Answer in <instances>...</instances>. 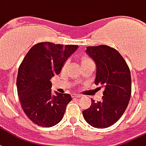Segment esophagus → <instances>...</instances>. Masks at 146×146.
<instances>
[{
  "label": "esophagus",
  "mask_w": 146,
  "mask_h": 146,
  "mask_svg": "<svg viewBox=\"0 0 146 146\" xmlns=\"http://www.w3.org/2000/svg\"><path fill=\"white\" fill-rule=\"evenodd\" d=\"M73 97V98H80V97H81V95L80 94H74Z\"/></svg>",
  "instance_id": "34e87169"
}]
</instances>
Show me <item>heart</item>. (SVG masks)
I'll return each instance as SVG.
<instances>
[{
	"instance_id": "1",
	"label": "heart",
	"mask_w": 146,
	"mask_h": 146,
	"mask_svg": "<svg viewBox=\"0 0 146 146\" xmlns=\"http://www.w3.org/2000/svg\"><path fill=\"white\" fill-rule=\"evenodd\" d=\"M90 62H92V61H91L90 59H88V58H84V59H83V61H82V64L84 65V64H87V63H90ZM67 65H68V61H66V62L64 63V65H63V67H62V69H63V70L66 69V66H67Z\"/></svg>"
}]
</instances>
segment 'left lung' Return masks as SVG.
Wrapping results in <instances>:
<instances>
[{
	"mask_svg": "<svg viewBox=\"0 0 146 146\" xmlns=\"http://www.w3.org/2000/svg\"><path fill=\"white\" fill-rule=\"evenodd\" d=\"M86 52L96 64L94 84L103 87L104 96L101 101L91 100L83 115L94 128H108L119 120L128 107L131 92L130 70L121 55L110 46H89Z\"/></svg>",
	"mask_w": 146,
	"mask_h": 146,
	"instance_id": "8db88e82",
	"label": "left lung"
}]
</instances>
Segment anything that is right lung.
I'll use <instances>...</instances> for the list:
<instances>
[{
  "mask_svg": "<svg viewBox=\"0 0 146 146\" xmlns=\"http://www.w3.org/2000/svg\"><path fill=\"white\" fill-rule=\"evenodd\" d=\"M78 46L40 42L30 48L18 68L17 89L25 114L38 126L49 128L62 119L72 98L52 93L50 81Z\"/></svg>",
  "mask_w": 146,
  "mask_h": 146,
  "instance_id": "obj_1",
  "label": "right lung"
}]
</instances>
